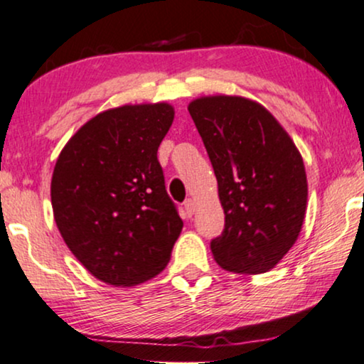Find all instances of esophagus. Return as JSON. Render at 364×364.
<instances>
[{"label": "esophagus", "mask_w": 364, "mask_h": 364, "mask_svg": "<svg viewBox=\"0 0 364 364\" xmlns=\"http://www.w3.org/2000/svg\"><path fill=\"white\" fill-rule=\"evenodd\" d=\"M183 209H186V212H187L188 215H192L193 212H196V200L187 199L186 202H183Z\"/></svg>", "instance_id": "obj_1"}]
</instances>
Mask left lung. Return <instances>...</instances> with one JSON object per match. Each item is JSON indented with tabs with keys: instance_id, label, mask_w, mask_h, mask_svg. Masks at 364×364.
<instances>
[{
	"instance_id": "8db88e82",
	"label": "left lung",
	"mask_w": 364,
	"mask_h": 364,
	"mask_svg": "<svg viewBox=\"0 0 364 364\" xmlns=\"http://www.w3.org/2000/svg\"><path fill=\"white\" fill-rule=\"evenodd\" d=\"M214 168L225 214L210 240L223 269H272L303 228L308 181L299 150L274 117L242 97H204L188 105Z\"/></svg>"
}]
</instances>
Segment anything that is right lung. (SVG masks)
Returning a JSON list of instances; mask_svg holds the SVG:
<instances>
[{
    "label": "right lung",
    "mask_w": 364,
    "mask_h": 364,
    "mask_svg": "<svg viewBox=\"0 0 364 364\" xmlns=\"http://www.w3.org/2000/svg\"><path fill=\"white\" fill-rule=\"evenodd\" d=\"M172 122L168 103L112 108L88 120L56 160L55 223L73 256L107 284L157 276L181 235L157 159Z\"/></svg>",
    "instance_id": "obj_1"
}]
</instances>
